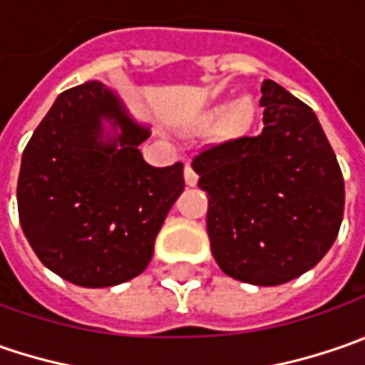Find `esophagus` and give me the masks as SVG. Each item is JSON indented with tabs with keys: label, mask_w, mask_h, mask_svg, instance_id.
I'll return each instance as SVG.
<instances>
[{
	"label": "esophagus",
	"mask_w": 365,
	"mask_h": 365,
	"mask_svg": "<svg viewBox=\"0 0 365 365\" xmlns=\"http://www.w3.org/2000/svg\"><path fill=\"white\" fill-rule=\"evenodd\" d=\"M185 180H187V185H189V187H195V185H197V180H199L197 170H195L190 164H187V166H185Z\"/></svg>",
	"instance_id": "1"
}]
</instances>
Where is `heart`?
<instances>
[{"mask_svg":"<svg viewBox=\"0 0 365 365\" xmlns=\"http://www.w3.org/2000/svg\"><path fill=\"white\" fill-rule=\"evenodd\" d=\"M256 118V106L252 99L242 97L237 101H233L232 106L225 109L223 120H221V128L227 135H240L245 130H250V125L254 123Z\"/></svg>","mask_w":365,"mask_h":365,"instance_id":"1","label":"heart"}]
</instances>
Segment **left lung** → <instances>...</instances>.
Here are the masks:
<instances>
[{
    "mask_svg": "<svg viewBox=\"0 0 365 365\" xmlns=\"http://www.w3.org/2000/svg\"><path fill=\"white\" fill-rule=\"evenodd\" d=\"M264 130L192 158L209 195L207 233L219 268L235 280L276 287L311 270L344 219L339 162L313 109L264 81Z\"/></svg>",
    "mask_w": 365,
    "mask_h": 365,
    "instance_id": "obj_1",
    "label": "left lung"
}]
</instances>
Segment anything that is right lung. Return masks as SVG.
Returning a JSON list of instances; mask_svg holds the SVG:
<instances>
[{
  "mask_svg": "<svg viewBox=\"0 0 365 365\" xmlns=\"http://www.w3.org/2000/svg\"><path fill=\"white\" fill-rule=\"evenodd\" d=\"M120 125L101 142V120ZM133 123L103 83L58 95L21 154L18 213L40 262L85 288L121 284L142 274L170 207L185 189L182 162L150 166Z\"/></svg>",
  "mask_w": 365,
  "mask_h": 365,
  "instance_id": "1",
  "label": "right lung"
}]
</instances>
